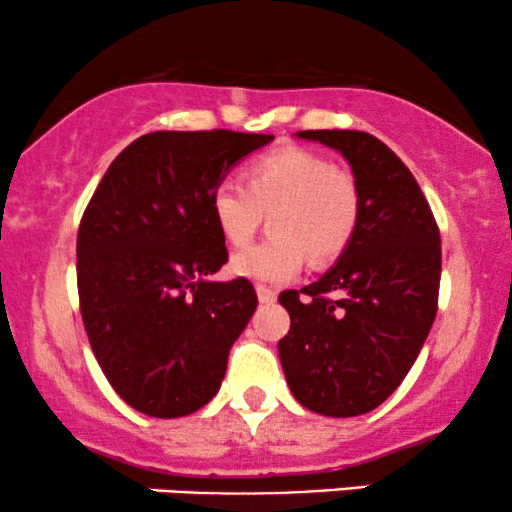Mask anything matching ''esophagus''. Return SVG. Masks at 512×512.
Here are the masks:
<instances>
[{
	"instance_id": "obj_1",
	"label": "esophagus",
	"mask_w": 512,
	"mask_h": 512,
	"mask_svg": "<svg viewBox=\"0 0 512 512\" xmlns=\"http://www.w3.org/2000/svg\"><path fill=\"white\" fill-rule=\"evenodd\" d=\"M257 298H260V303H274L276 291L267 289V286H257Z\"/></svg>"
}]
</instances>
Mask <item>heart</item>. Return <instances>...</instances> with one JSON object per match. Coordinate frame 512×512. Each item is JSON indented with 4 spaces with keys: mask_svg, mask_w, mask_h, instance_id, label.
I'll use <instances>...</instances> for the list:
<instances>
[{
    "mask_svg": "<svg viewBox=\"0 0 512 512\" xmlns=\"http://www.w3.org/2000/svg\"><path fill=\"white\" fill-rule=\"evenodd\" d=\"M211 219L231 245L255 236L264 214L276 240L233 255L231 272L255 284H286L301 274L305 252L330 262L346 250L361 219V190L349 170L315 151L286 146L245 168L240 180H221L209 199Z\"/></svg>",
    "mask_w": 512,
    "mask_h": 512,
    "instance_id": "obj_1",
    "label": "heart"
}]
</instances>
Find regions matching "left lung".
<instances>
[{"label":"left lung","instance_id":"1","mask_svg":"<svg viewBox=\"0 0 512 512\" xmlns=\"http://www.w3.org/2000/svg\"><path fill=\"white\" fill-rule=\"evenodd\" d=\"M296 137L349 161L361 219L330 272L279 296L291 315L281 368L305 409L358 416L397 390L436 320L438 223L409 168L373 134L308 129Z\"/></svg>","mask_w":512,"mask_h":512}]
</instances>
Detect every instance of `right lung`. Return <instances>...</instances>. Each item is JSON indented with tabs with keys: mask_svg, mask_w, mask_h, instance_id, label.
Instances as JSON below:
<instances>
[{
	"mask_svg": "<svg viewBox=\"0 0 512 512\" xmlns=\"http://www.w3.org/2000/svg\"><path fill=\"white\" fill-rule=\"evenodd\" d=\"M272 134L151 132L110 163L81 216L76 284L105 378L132 409L175 419L219 392L228 351L257 308L228 262L209 199Z\"/></svg>",
	"mask_w": 512,
	"mask_h": 512,
	"instance_id": "1",
	"label": "right lung"
}]
</instances>
